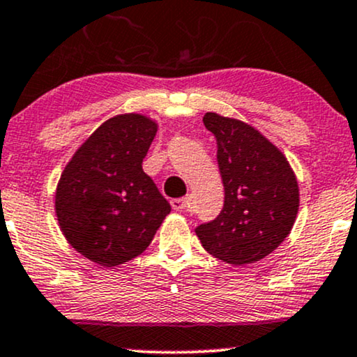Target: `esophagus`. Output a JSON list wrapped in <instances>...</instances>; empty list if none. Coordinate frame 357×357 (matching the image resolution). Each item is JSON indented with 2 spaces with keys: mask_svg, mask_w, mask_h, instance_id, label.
<instances>
[{
  "mask_svg": "<svg viewBox=\"0 0 357 357\" xmlns=\"http://www.w3.org/2000/svg\"><path fill=\"white\" fill-rule=\"evenodd\" d=\"M171 206L176 211H183V209L190 208V197L184 196V197H176V199H171Z\"/></svg>",
  "mask_w": 357,
  "mask_h": 357,
  "instance_id": "esophagus-1",
  "label": "esophagus"
}]
</instances>
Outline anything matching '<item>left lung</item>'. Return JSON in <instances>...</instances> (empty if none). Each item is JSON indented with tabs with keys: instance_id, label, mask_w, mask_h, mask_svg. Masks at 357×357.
<instances>
[{
	"instance_id": "obj_1",
	"label": "left lung",
	"mask_w": 357,
	"mask_h": 357,
	"mask_svg": "<svg viewBox=\"0 0 357 357\" xmlns=\"http://www.w3.org/2000/svg\"><path fill=\"white\" fill-rule=\"evenodd\" d=\"M203 123L216 137L225 206L196 227V236L225 263H255L289 234L299 208L298 181L284 154L252 126L216 113H206Z\"/></svg>"
}]
</instances>
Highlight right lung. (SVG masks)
<instances>
[{"instance_id": "obj_1", "label": "right lung", "mask_w": 357, "mask_h": 357, "mask_svg": "<svg viewBox=\"0 0 357 357\" xmlns=\"http://www.w3.org/2000/svg\"><path fill=\"white\" fill-rule=\"evenodd\" d=\"M156 130L141 114L114 116L64 167L56 216L68 243L93 263L113 268L141 255L171 211L141 166Z\"/></svg>"}]
</instances>
